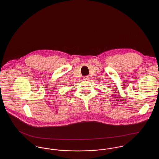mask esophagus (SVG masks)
Listing matches in <instances>:
<instances>
[{"mask_svg":"<svg viewBox=\"0 0 159 159\" xmlns=\"http://www.w3.org/2000/svg\"><path fill=\"white\" fill-rule=\"evenodd\" d=\"M89 79V76H83V80H88Z\"/></svg>","mask_w":159,"mask_h":159,"instance_id":"obj_1","label":"esophagus"}]
</instances>
